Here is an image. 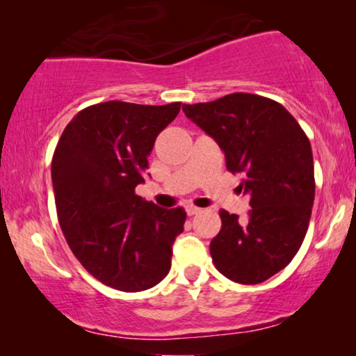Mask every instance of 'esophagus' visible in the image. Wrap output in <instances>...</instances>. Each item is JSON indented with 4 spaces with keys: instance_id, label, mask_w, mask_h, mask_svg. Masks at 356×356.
<instances>
[{
    "instance_id": "34e87169",
    "label": "esophagus",
    "mask_w": 356,
    "mask_h": 356,
    "mask_svg": "<svg viewBox=\"0 0 356 356\" xmlns=\"http://www.w3.org/2000/svg\"><path fill=\"white\" fill-rule=\"evenodd\" d=\"M186 212H188V216H194V213L201 212V209L196 207V206H193V204H188V206H186Z\"/></svg>"
}]
</instances>
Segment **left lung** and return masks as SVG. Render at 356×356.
Segmentation results:
<instances>
[{"label":"left lung","instance_id":"obj_1","mask_svg":"<svg viewBox=\"0 0 356 356\" xmlns=\"http://www.w3.org/2000/svg\"><path fill=\"white\" fill-rule=\"evenodd\" d=\"M183 111L218 144L227 168L241 175L238 191L251 197L248 220L220 211L213 264L238 284H261L290 264L308 230L316 188L309 139L284 106L254 94L235 92Z\"/></svg>","mask_w":356,"mask_h":356}]
</instances>
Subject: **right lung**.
<instances>
[{
	"label": "right lung",
	"mask_w": 356,
	"mask_h": 356,
	"mask_svg": "<svg viewBox=\"0 0 356 356\" xmlns=\"http://www.w3.org/2000/svg\"><path fill=\"white\" fill-rule=\"evenodd\" d=\"M179 108V102H104L81 110L58 140L51 181L61 230L84 269L111 289H152L172 267L186 212L155 206L134 189Z\"/></svg>",
	"instance_id": "right-lung-1"
}]
</instances>
